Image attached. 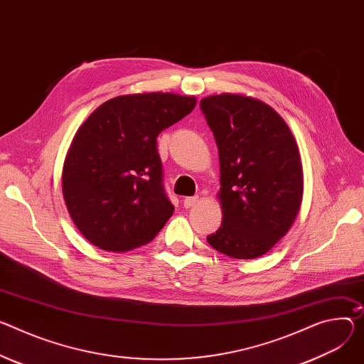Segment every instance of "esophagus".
I'll use <instances>...</instances> for the list:
<instances>
[{"label":"esophagus","instance_id":"esophagus-1","mask_svg":"<svg viewBox=\"0 0 364 364\" xmlns=\"http://www.w3.org/2000/svg\"><path fill=\"white\" fill-rule=\"evenodd\" d=\"M183 203H184V208L190 209V208H193V206H196L197 203H199V196H191V197H186V199L183 200Z\"/></svg>","mask_w":364,"mask_h":364}]
</instances>
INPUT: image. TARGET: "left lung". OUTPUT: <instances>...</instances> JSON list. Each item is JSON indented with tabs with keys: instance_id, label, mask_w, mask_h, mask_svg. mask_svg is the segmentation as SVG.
I'll return each mask as SVG.
<instances>
[{
	"instance_id": "left-lung-1",
	"label": "left lung",
	"mask_w": 364,
	"mask_h": 364,
	"mask_svg": "<svg viewBox=\"0 0 364 364\" xmlns=\"http://www.w3.org/2000/svg\"><path fill=\"white\" fill-rule=\"evenodd\" d=\"M219 151L222 223L208 242L240 259L267 254L291 228L304 197L299 146L283 117L244 94L205 97Z\"/></svg>"
}]
</instances>
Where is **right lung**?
I'll return each instance as SVG.
<instances>
[{
    "instance_id": "1",
    "label": "right lung",
    "mask_w": 364,
    "mask_h": 364,
    "mask_svg": "<svg viewBox=\"0 0 364 364\" xmlns=\"http://www.w3.org/2000/svg\"><path fill=\"white\" fill-rule=\"evenodd\" d=\"M197 98L126 94L98 106L80 126L62 168V194L92 245L124 252L151 242L173 216L162 187L156 138L193 112Z\"/></svg>"
}]
</instances>
